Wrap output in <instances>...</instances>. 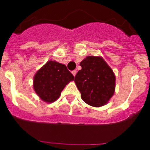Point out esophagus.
Segmentation results:
<instances>
[{
	"mask_svg": "<svg viewBox=\"0 0 150 150\" xmlns=\"http://www.w3.org/2000/svg\"><path fill=\"white\" fill-rule=\"evenodd\" d=\"M76 72H77V71H76V70H74V71H72V74H73V75H74V76H76Z\"/></svg>",
	"mask_w": 150,
	"mask_h": 150,
	"instance_id": "esophagus-1",
	"label": "esophagus"
}]
</instances>
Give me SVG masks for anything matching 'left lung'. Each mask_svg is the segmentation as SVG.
Instances as JSON below:
<instances>
[{"instance_id": "obj_1", "label": "left lung", "mask_w": 150, "mask_h": 150, "mask_svg": "<svg viewBox=\"0 0 150 150\" xmlns=\"http://www.w3.org/2000/svg\"><path fill=\"white\" fill-rule=\"evenodd\" d=\"M82 69L74 82L84 102L92 107L104 106L115 91L116 76L101 57L87 56L80 62Z\"/></svg>"}]
</instances>
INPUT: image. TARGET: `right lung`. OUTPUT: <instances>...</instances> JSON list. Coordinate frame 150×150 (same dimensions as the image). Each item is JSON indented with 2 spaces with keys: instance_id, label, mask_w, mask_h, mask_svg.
I'll return each instance as SVG.
<instances>
[{
  "instance_id": "obj_1",
  "label": "right lung",
  "mask_w": 150,
  "mask_h": 150,
  "mask_svg": "<svg viewBox=\"0 0 150 150\" xmlns=\"http://www.w3.org/2000/svg\"><path fill=\"white\" fill-rule=\"evenodd\" d=\"M74 79L64 64L49 61L34 75L33 86L43 101L52 103L59 98L66 85Z\"/></svg>"
}]
</instances>
